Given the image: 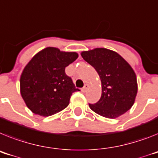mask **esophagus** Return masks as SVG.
Returning <instances> with one entry per match:
<instances>
[{"label":"esophagus","mask_w":158,"mask_h":158,"mask_svg":"<svg viewBox=\"0 0 158 158\" xmlns=\"http://www.w3.org/2000/svg\"><path fill=\"white\" fill-rule=\"evenodd\" d=\"M89 88V85L88 84H85L84 85V87H83V88H82V92H86V91H87V90H88V89Z\"/></svg>","instance_id":"esophagus-1"}]
</instances>
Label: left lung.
<instances>
[{
  "label": "left lung",
  "mask_w": 158,
  "mask_h": 158,
  "mask_svg": "<svg viewBox=\"0 0 158 158\" xmlns=\"http://www.w3.org/2000/svg\"><path fill=\"white\" fill-rule=\"evenodd\" d=\"M81 56L98 72L102 81V97L89 104L96 114L107 118H118L133 106L137 93L136 74L118 52L97 48L81 52Z\"/></svg>",
  "instance_id": "obj_1"
}]
</instances>
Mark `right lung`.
<instances>
[{
  "label": "right lung",
  "mask_w": 158,
  "mask_h": 158,
  "mask_svg": "<svg viewBox=\"0 0 158 158\" xmlns=\"http://www.w3.org/2000/svg\"><path fill=\"white\" fill-rule=\"evenodd\" d=\"M77 57V52L48 47L31 59L20 80L21 97L31 111L48 117L68 106L73 93L79 89L66 75L65 67Z\"/></svg>",
  "instance_id": "1"
}]
</instances>
